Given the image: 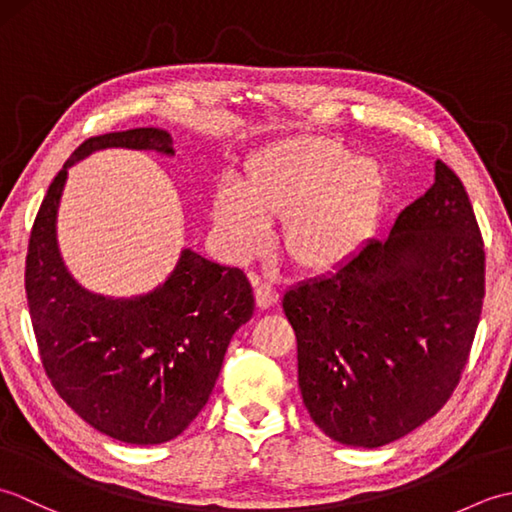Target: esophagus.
I'll return each instance as SVG.
<instances>
[{
  "label": "esophagus",
  "mask_w": 512,
  "mask_h": 512,
  "mask_svg": "<svg viewBox=\"0 0 512 512\" xmlns=\"http://www.w3.org/2000/svg\"><path fill=\"white\" fill-rule=\"evenodd\" d=\"M255 299H257V306L262 310L273 308L275 303L279 301V292L273 286L259 284V281H255Z\"/></svg>",
  "instance_id": "esophagus-1"
}]
</instances>
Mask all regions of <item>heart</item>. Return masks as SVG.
Segmentation results:
<instances>
[{
  "label": "heart",
  "mask_w": 512,
  "mask_h": 512,
  "mask_svg": "<svg viewBox=\"0 0 512 512\" xmlns=\"http://www.w3.org/2000/svg\"><path fill=\"white\" fill-rule=\"evenodd\" d=\"M383 198L385 176L374 160L330 138L295 136L250 156L242 189L217 187L213 220L239 259L262 253L270 222H284L286 257L303 273L325 275L369 242Z\"/></svg>",
  "instance_id": "1"
}]
</instances>
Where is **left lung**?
<instances>
[{
    "instance_id": "left-lung-1",
    "label": "left lung",
    "mask_w": 512,
    "mask_h": 512,
    "mask_svg": "<svg viewBox=\"0 0 512 512\" xmlns=\"http://www.w3.org/2000/svg\"><path fill=\"white\" fill-rule=\"evenodd\" d=\"M482 299L480 226L462 180L438 160L433 187L383 242L284 295L314 424L376 449L436 416L460 383Z\"/></svg>"
}]
</instances>
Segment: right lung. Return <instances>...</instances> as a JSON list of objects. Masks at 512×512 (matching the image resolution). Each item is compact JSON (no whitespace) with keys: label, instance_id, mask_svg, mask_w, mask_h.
Returning <instances> with one entry per match:
<instances>
[{"label":"right lung","instance_id":"obj_1","mask_svg":"<svg viewBox=\"0 0 512 512\" xmlns=\"http://www.w3.org/2000/svg\"><path fill=\"white\" fill-rule=\"evenodd\" d=\"M125 147L173 156L169 132L138 127L88 138L52 180L30 233L26 295L41 363L74 413L114 440L162 444L209 400L235 330L255 310L239 268L184 248L165 284L114 299L85 290L63 264L57 211L68 169Z\"/></svg>","mask_w":512,"mask_h":512}]
</instances>
